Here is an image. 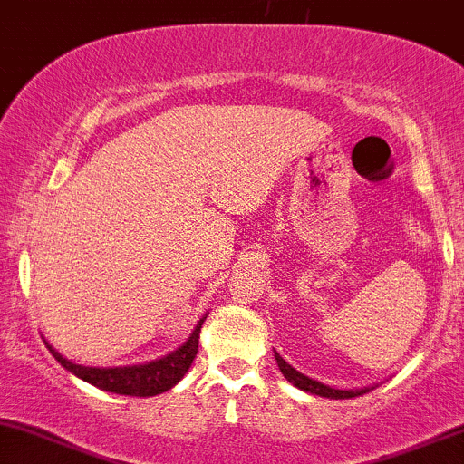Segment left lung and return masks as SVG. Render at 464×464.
Segmentation results:
<instances>
[{
    "label": "left lung",
    "mask_w": 464,
    "mask_h": 464,
    "mask_svg": "<svg viewBox=\"0 0 464 464\" xmlns=\"http://www.w3.org/2000/svg\"><path fill=\"white\" fill-rule=\"evenodd\" d=\"M276 358V364H279L281 372L285 375V380L290 382V384H295L296 388H301V391L305 392H312V395H318V397H327V399H351V397H360L364 395V392H371V388H362V391H335V388H329L321 384V382L316 380H310V377H305L303 372H299L296 369H292L287 362L281 358L279 353H275Z\"/></svg>",
    "instance_id": "8db88e82"
}]
</instances>
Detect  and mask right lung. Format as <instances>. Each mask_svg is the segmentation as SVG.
<instances>
[{"label": "right lung", "mask_w": 464, "mask_h": 464, "mask_svg": "<svg viewBox=\"0 0 464 464\" xmlns=\"http://www.w3.org/2000/svg\"><path fill=\"white\" fill-rule=\"evenodd\" d=\"M202 321L196 324L194 334L189 335L183 347L174 353L165 355L161 360L148 362V364L124 366V369H92V366H80L63 358L56 349H50V353L61 362L69 372L89 382V384L102 388L106 392H117V395L129 397H154L159 392L169 391L174 384H179L180 377L188 372V369L198 353V335H200Z\"/></svg>", "instance_id": "right-lung-1"}]
</instances>
